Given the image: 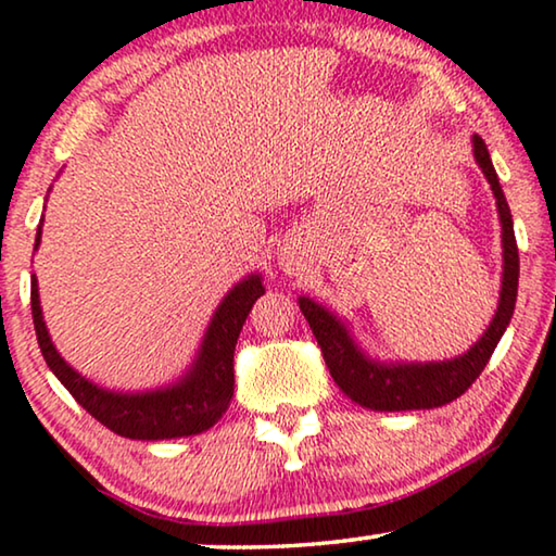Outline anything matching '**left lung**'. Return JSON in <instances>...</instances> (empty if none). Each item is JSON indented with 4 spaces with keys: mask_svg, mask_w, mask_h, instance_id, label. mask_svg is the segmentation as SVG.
Masks as SVG:
<instances>
[{
    "mask_svg": "<svg viewBox=\"0 0 556 556\" xmlns=\"http://www.w3.org/2000/svg\"><path fill=\"white\" fill-rule=\"evenodd\" d=\"M473 159L496 197L498 218H502L504 277L496 315L486 327V332H483V338L468 353L453 359H443V363H378V359L367 357L355 345L353 334L348 332L342 319L334 317L323 304L312 302L309 296H300V309L309 323V330L315 334L319 350H323L330 375L342 393L350 401L363 405V408L428 410L456 401L479 378L489 357L494 355L506 327L511 323L516 287H519V249H516L511 211L502 191V184H498L494 163L489 159V148L479 136H473Z\"/></svg>",
    "mask_w": 556,
    "mask_h": 556,
    "instance_id": "8db88e82",
    "label": "left lung"
}]
</instances>
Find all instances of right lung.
Returning <instances> with one entry per match:
<instances>
[{"label": "right lung", "mask_w": 556, "mask_h": 556, "mask_svg": "<svg viewBox=\"0 0 556 556\" xmlns=\"http://www.w3.org/2000/svg\"><path fill=\"white\" fill-rule=\"evenodd\" d=\"M42 226L37 229L35 249L40 247ZM264 294L262 277L241 279L218 304L216 315L203 334L199 357L191 370L176 386L148 390V393H113L75 372L54 350L47 332L37 279L33 277V319L42 357L70 395L100 420L105 428L132 441H163V438L197 435L208 431L229 408L233 395V348L239 332L252 312L254 302Z\"/></svg>", "instance_id": "obj_1"}]
</instances>
